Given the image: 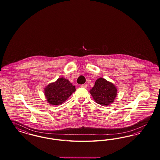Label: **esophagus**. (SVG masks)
<instances>
[{"label": "esophagus", "instance_id": "esophagus-1", "mask_svg": "<svg viewBox=\"0 0 160 160\" xmlns=\"http://www.w3.org/2000/svg\"><path fill=\"white\" fill-rule=\"evenodd\" d=\"M81 87H82V88H86L88 87V84H83L81 85Z\"/></svg>", "mask_w": 160, "mask_h": 160}]
</instances>
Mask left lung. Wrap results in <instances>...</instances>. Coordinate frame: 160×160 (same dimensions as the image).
<instances>
[{"label":"left lung","mask_w":160,"mask_h":160,"mask_svg":"<svg viewBox=\"0 0 160 160\" xmlns=\"http://www.w3.org/2000/svg\"><path fill=\"white\" fill-rule=\"evenodd\" d=\"M90 93L97 103L106 106L113 102L116 98L117 89L112 83L99 78L96 81Z\"/></svg>","instance_id":"8db88e82"}]
</instances>
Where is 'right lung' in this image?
<instances>
[{
  "label": "right lung",
  "instance_id": "1",
  "mask_svg": "<svg viewBox=\"0 0 160 160\" xmlns=\"http://www.w3.org/2000/svg\"><path fill=\"white\" fill-rule=\"evenodd\" d=\"M75 91V86L68 80L61 77L45 88V95L50 104L59 105L65 102Z\"/></svg>",
  "mask_w": 160,
  "mask_h": 160
}]
</instances>
